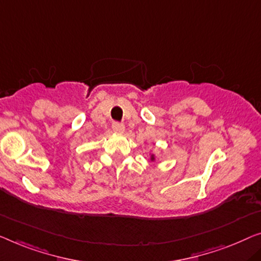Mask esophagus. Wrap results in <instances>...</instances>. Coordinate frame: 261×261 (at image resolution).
I'll return each instance as SVG.
<instances>
[{"instance_id":"1","label":"esophagus","mask_w":261,"mask_h":261,"mask_svg":"<svg viewBox=\"0 0 261 261\" xmlns=\"http://www.w3.org/2000/svg\"><path fill=\"white\" fill-rule=\"evenodd\" d=\"M112 129H114L115 132H119V134H122L124 131V125L119 122H114L112 123Z\"/></svg>"}]
</instances>
